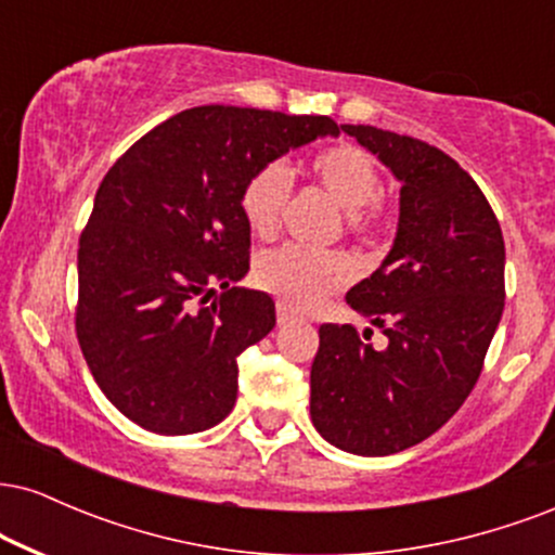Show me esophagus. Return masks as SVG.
Instances as JSON below:
<instances>
[{
	"instance_id": "obj_1",
	"label": "esophagus",
	"mask_w": 555,
	"mask_h": 555,
	"mask_svg": "<svg viewBox=\"0 0 555 555\" xmlns=\"http://www.w3.org/2000/svg\"><path fill=\"white\" fill-rule=\"evenodd\" d=\"M276 318H279V326H284V323H292L297 318L295 310H289L286 305H279L276 308Z\"/></svg>"
}]
</instances>
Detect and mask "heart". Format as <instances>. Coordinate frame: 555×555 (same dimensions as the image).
Listing matches in <instances>:
<instances>
[{"label": "heart", "instance_id": "heart-1", "mask_svg": "<svg viewBox=\"0 0 555 555\" xmlns=\"http://www.w3.org/2000/svg\"><path fill=\"white\" fill-rule=\"evenodd\" d=\"M308 167L318 184L347 216L349 232L371 234L384 224L386 208L378 201L380 177L365 151L349 143L328 145L310 156ZM286 195H289V177L279 164H266L253 171L240 195L247 227L260 237L276 232ZM253 276L260 289L276 295L289 308L310 310L352 279V263L339 253L282 245L260 253Z\"/></svg>", "mask_w": 555, "mask_h": 555}]
</instances>
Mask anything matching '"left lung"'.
Here are the masks:
<instances>
[{"instance_id": "obj_1", "label": "left lung", "mask_w": 555, "mask_h": 555, "mask_svg": "<svg viewBox=\"0 0 555 555\" xmlns=\"http://www.w3.org/2000/svg\"><path fill=\"white\" fill-rule=\"evenodd\" d=\"M341 130L401 182L391 250L347 292L388 344L323 323L310 417L336 449L388 456L433 436L475 388L503 313L506 250L493 208L454 158L371 125Z\"/></svg>"}]
</instances>
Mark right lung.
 <instances>
[{
    "mask_svg": "<svg viewBox=\"0 0 555 555\" xmlns=\"http://www.w3.org/2000/svg\"><path fill=\"white\" fill-rule=\"evenodd\" d=\"M326 135H339L328 117L195 106L106 171L80 234L75 331L95 384L140 428L188 436L232 412L237 358L276 326L266 292L234 286L250 269L242 188Z\"/></svg>",
    "mask_w": 555,
    "mask_h": 555,
    "instance_id": "obj_1",
    "label": "right lung"
}]
</instances>
